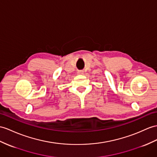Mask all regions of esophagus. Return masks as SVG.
<instances>
[{
    "label": "esophagus",
    "instance_id": "34e87169",
    "mask_svg": "<svg viewBox=\"0 0 157 157\" xmlns=\"http://www.w3.org/2000/svg\"><path fill=\"white\" fill-rule=\"evenodd\" d=\"M77 73H78V75H82V74H83V71H78Z\"/></svg>",
    "mask_w": 157,
    "mask_h": 157
}]
</instances>
